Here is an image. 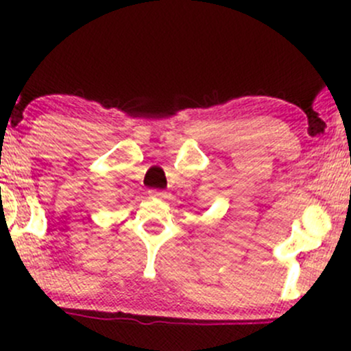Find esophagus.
Wrapping results in <instances>:
<instances>
[{
    "label": "esophagus",
    "mask_w": 351,
    "mask_h": 351,
    "mask_svg": "<svg viewBox=\"0 0 351 351\" xmlns=\"http://www.w3.org/2000/svg\"><path fill=\"white\" fill-rule=\"evenodd\" d=\"M149 195L154 197V198H166V197H168V193H166L165 190H151Z\"/></svg>",
    "instance_id": "34e87169"
}]
</instances>
